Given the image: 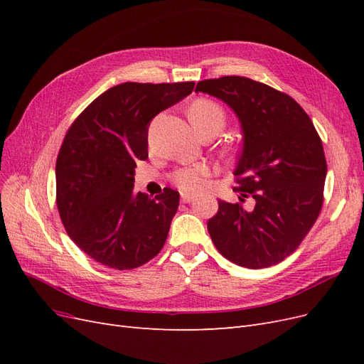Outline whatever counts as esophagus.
<instances>
[{
  "label": "esophagus",
  "mask_w": 364,
  "mask_h": 364,
  "mask_svg": "<svg viewBox=\"0 0 364 364\" xmlns=\"http://www.w3.org/2000/svg\"><path fill=\"white\" fill-rule=\"evenodd\" d=\"M181 200H182L183 203H190V202L194 200V196H193V194H188V193H182V194H181Z\"/></svg>",
  "instance_id": "obj_1"
}]
</instances>
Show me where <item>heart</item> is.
<instances>
[{
	"mask_svg": "<svg viewBox=\"0 0 364 364\" xmlns=\"http://www.w3.org/2000/svg\"><path fill=\"white\" fill-rule=\"evenodd\" d=\"M188 117L196 130L206 126H217L222 129L225 124L223 107L208 98L194 100L188 107ZM211 174L213 168L208 164L186 165L173 173L171 182L183 193H199L206 186Z\"/></svg>",
	"mask_w": 364,
	"mask_h": 364,
	"instance_id": "1",
	"label": "heart"
}]
</instances>
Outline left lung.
<instances>
[{"label":"left lung","instance_id":"1","mask_svg":"<svg viewBox=\"0 0 364 364\" xmlns=\"http://www.w3.org/2000/svg\"><path fill=\"white\" fill-rule=\"evenodd\" d=\"M197 92L234 109L243 129V150L234 171L240 202L220 200L208 220L217 250L237 266L264 269L299 247L322 211L326 159L311 118L290 95L249 77L202 80Z\"/></svg>","mask_w":364,"mask_h":364}]
</instances>
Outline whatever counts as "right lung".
<instances>
[{
	"instance_id": "1",
	"label": "right lung",
	"mask_w": 364,
	"mask_h": 364,
	"mask_svg": "<svg viewBox=\"0 0 364 364\" xmlns=\"http://www.w3.org/2000/svg\"><path fill=\"white\" fill-rule=\"evenodd\" d=\"M194 82H126L107 90L70 126L56 161V205L70 238L106 267L132 270L155 258L178 211L179 193L134 194L150 121Z\"/></svg>"
}]
</instances>
